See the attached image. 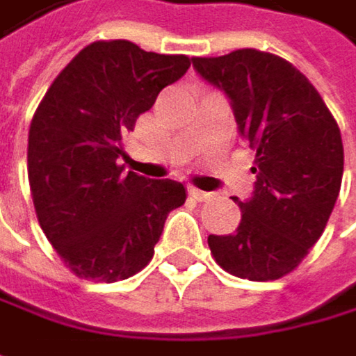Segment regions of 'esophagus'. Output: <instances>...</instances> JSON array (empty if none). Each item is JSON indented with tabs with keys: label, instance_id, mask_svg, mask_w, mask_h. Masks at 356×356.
Returning a JSON list of instances; mask_svg holds the SVG:
<instances>
[{
	"label": "esophagus",
	"instance_id": "esophagus-1",
	"mask_svg": "<svg viewBox=\"0 0 356 356\" xmlns=\"http://www.w3.org/2000/svg\"><path fill=\"white\" fill-rule=\"evenodd\" d=\"M189 195H191L193 200H197V202H208V200L213 197L211 191H202V189H197V187H189Z\"/></svg>",
	"mask_w": 356,
	"mask_h": 356
}]
</instances>
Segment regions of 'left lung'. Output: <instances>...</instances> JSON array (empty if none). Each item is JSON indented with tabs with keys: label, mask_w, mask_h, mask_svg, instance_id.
Wrapping results in <instances>:
<instances>
[{
	"label": "left lung",
	"mask_w": 356,
	"mask_h": 356,
	"mask_svg": "<svg viewBox=\"0 0 356 356\" xmlns=\"http://www.w3.org/2000/svg\"><path fill=\"white\" fill-rule=\"evenodd\" d=\"M191 60L230 99L241 136L257 150L252 195L236 200L243 220L234 234L208 236L211 254L236 277L279 279L302 263L334 210L344 169L339 124L281 56L243 49Z\"/></svg>",
	"instance_id": "1"
}]
</instances>
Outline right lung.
Masks as SVG:
<instances>
[{
  "label": "right lung",
  "instance_id": "right-lung-1",
  "mask_svg": "<svg viewBox=\"0 0 356 356\" xmlns=\"http://www.w3.org/2000/svg\"><path fill=\"white\" fill-rule=\"evenodd\" d=\"M189 65L185 54L99 40L58 73L34 113L28 134L34 208L77 277L113 283L145 269L169 211L185 204L183 183L124 173L118 161L136 118Z\"/></svg>",
  "mask_w": 356,
  "mask_h": 356
}]
</instances>
